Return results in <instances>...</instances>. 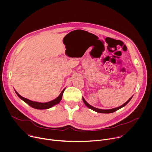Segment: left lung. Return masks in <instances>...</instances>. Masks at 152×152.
Returning <instances> with one entry per match:
<instances>
[{
  "mask_svg": "<svg viewBox=\"0 0 152 152\" xmlns=\"http://www.w3.org/2000/svg\"><path fill=\"white\" fill-rule=\"evenodd\" d=\"M132 97H133V96H132V97H131V98H130L125 103H124V104H122L121 106H119V107H117L113 108V109H110V110H101V109H98V108H96V107H93V106H91V105H90V104H88L87 102H86V100L84 99L83 97H82V99H83V102H84L86 106H87L88 107H89L90 109H91V110H93V111H96V112H97V113H99L110 114V113H114V112H115V111H116L120 110V108H121V107H124V106H126V105L130 102V100H131L132 99Z\"/></svg>",
  "mask_w": 152,
  "mask_h": 152,
  "instance_id": "left-lung-1",
  "label": "left lung"
}]
</instances>
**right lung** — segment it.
I'll return each instance as SVG.
<instances>
[{
  "mask_svg": "<svg viewBox=\"0 0 152 152\" xmlns=\"http://www.w3.org/2000/svg\"><path fill=\"white\" fill-rule=\"evenodd\" d=\"M64 88L62 92L61 93V94L59 95V96L58 97H56L55 99L52 100V101H50V102H46V103H40V102H34V101H32V100H30L28 99H26L22 96H21L16 91L15 93L17 94V95L22 100H23L25 102H26L28 104H29V106H31V107L35 108V109H37V110H46V109H49V108H50L52 107V106H53L55 104H58L60 101L62 99V94H63V93L65 90Z\"/></svg>",
  "mask_w": 152,
  "mask_h": 152,
  "instance_id": "obj_1",
  "label": "right lung"
}]
</instances>
